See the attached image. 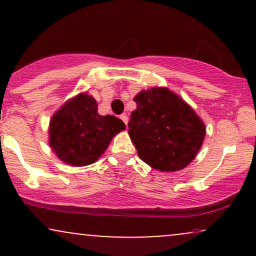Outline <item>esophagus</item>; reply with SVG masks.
I'll use <instances>...</instances> for the list:
<instances>
[{"instance_id":"esophagus-1","label":"esophagus","mask_w":256,"mask_h":256,"mask_svg":"<svg viewBox=\"0 0 256 256\" xmlns=\"http://www.w3.org/2000/svg\"><path fill=\"white\" fill-rule=\"evenodd\" d=\"M120 119L122 120V122H125V125H128V116H126V114H122V116H120Z\"/></svg>"}]
</instances>
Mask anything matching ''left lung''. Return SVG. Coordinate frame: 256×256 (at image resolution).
<instances>
[{"label":"left lung","instance_id":"left-lung-1","mask_svg":"<svg viewBox=\"0 0 256 256\" xmlns=\"http://www.w3.org/2000/svg\"><path fill=\"white\" fill-rule=\"evenodd\" d=\"M134 102L137 108L128 125L140 160L162 172L189 165L206 134L195 112L166 88L140 91Z\"/></svg>","mask_w":256,"mask_h":256}]
</instances>
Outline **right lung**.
<instances>
[{
  "mask_svg": "<svg viewBox=\"0 0 256 256\" xmlns=\"http://www.w3.org/2000/svg\"><path fill=\"white\" fill-rule=\"evenodd\" d=\"M122 130H125L122 120L114 116H100L95 100L80 94L64 104L52 118L50 146L58 158L68 165H90Z\"/></svg>",
  "mask_w": 256,
  "mask_h": 256,
  "instance_id": "obj_1",
  "label": "right lung"
}]
</instances>
